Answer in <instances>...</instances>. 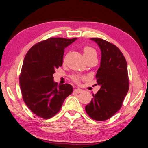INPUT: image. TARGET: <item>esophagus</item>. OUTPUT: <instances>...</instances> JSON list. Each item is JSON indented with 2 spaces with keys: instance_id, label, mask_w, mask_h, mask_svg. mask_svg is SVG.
Listing matches in <instances>:
<instances>
[{
  "instance_id": "1",
  "label": "esophagus",
  "mask_w": 148,
  "mask_h": 148,
  "mask_svg": "<svg viewBox=\"0 0 148 148\" xmlns=\"http://www.w3.org/2000/svg\"><path fill=\"white\" fill-rule=\"evenodd\" d=\"M74 92L76 93H82L83 92V90L80 89V88H76V89H74Z\"/></svg>"
}]
</instances>
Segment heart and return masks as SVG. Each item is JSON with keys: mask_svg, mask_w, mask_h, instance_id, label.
<instances>
[{"mask_svg": "<svg viewBox=\"0 0 148 148\" xmlns=\"http://www.w3.org/2000/svg\"><path fill=\"white\" fill-rule=\"evenodd\" d=\"M83 56H84L85 59L91 58V57H96V50L92 47H84V48H83ZM81 78H82L81 77L77 76L72 77V79L76 82H78Z\"/></svg>", "mask_w": 148, "mask_h": 148, "instance_id": "heart-1", "label": "heart"}]
</instances>
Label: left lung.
I'll return each instance as SVG.
<instances>
[{
    "mask_svg": "<svg viewBox=\"0 0 148 148\" xmlns=\"http://www.w3.org/2000/svg\"><path fill=\"white\" fill-rule=\"evenodd\" d=\"M90 40L101 50L100 65L96 77L100 89L93 95L85 111L91 119L104 121L116 113L129 90L127 65L124 56L115 45L99 38Z\"/></svg>",
    "mask_w": 148,
    "mask_h": 148,
    "instance_id": "left-lung-1",
    "label": "left lung"
}]
</instances>
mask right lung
I'll use <instances>...</instances> for the list:
<instances>
[{
    "instance_id": "1",
    "label": "right lung",
    "mask_w": 148,
    "mask_h": 148,
    "mask_svg": "<svg viewBox=\"0 0 148 148\" xmlns=\"http://www.w3.org/2000/svg\"><path fill=\"white\" fill-rule=\"evenodd\" d=\"M76 39L52 37L35 45L25 56L19 77L21 92L37 116L45 119L55 116L72 93L71 85H58L53 74L62 66L65 48Z\"/></svg>"
}]
</instances>
